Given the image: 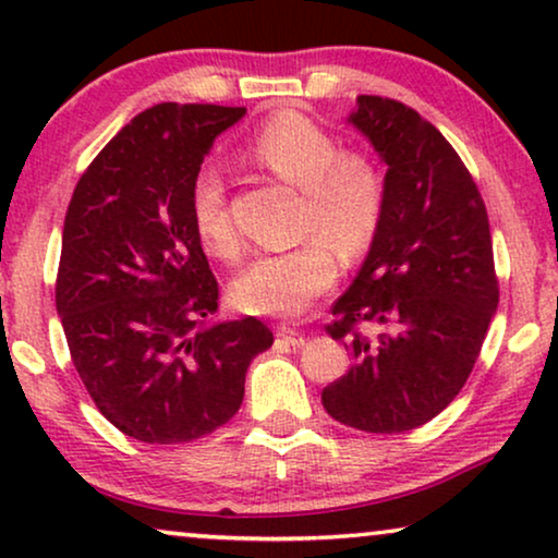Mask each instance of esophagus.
<instances>
[{"label": "esophagus", "mask_w": 558, "mask_h": 558, "mask_svg": "<svg viewBox=\"0 0 558 558\" xmlns=\"http://www.w3.org/2000/svg\"><path fill=\"white\" fill-rule=\"evenodd\" d=\"M277 338H281V340L289 342V345H294V348L304 345V335L300 330H294V327H289V325H279L277 327Z\"/></svg>", "instance_id": "obj_1"}]
</instances>
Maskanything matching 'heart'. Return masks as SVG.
<instances>
[{"mask_svg": "<svg viewBox=\"0 0 558 558\" xmlns=\"http://www.w3.org/2000/svg\"><path fill=\"white\" fill-rule=\"evenodd\" d=\"M246 155L274 178L302 190L300 246L256 256L231 284L243 312L269 317L302 315L338 279L327 242L345 258H357L376 239L384 218L386 187L378 167L296 111L271 117L251 136ZM190 220L213 256L235 258L241 239L228 213L226 180L216 165L197 167L190 182Z\"/></svg>", "mask_w": 558, "mask_h": 558, "instance_id": "1", "label": "heart"}]
</instances>
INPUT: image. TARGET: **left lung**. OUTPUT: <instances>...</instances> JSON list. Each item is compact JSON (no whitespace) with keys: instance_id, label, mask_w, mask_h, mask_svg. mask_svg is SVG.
Returning <instances> with one entry per match:
<instances>
[{"instance_id":"1","label":"left lung","mask_w":558,"mask_h":558,"mask_svg":"<svg viewBox=\"0 0 558 558\" xmlns=\"http://www.w3.org/2000/svg\"><path fill=\"white\" fill-rule=\"evenodd\" d=\"M386 165V205L368 256L335 302L332 340L353 365L323 391L340 424L401 434L432 422L470 378L498 310L480 190L441 132L393 98L357 96L348 117ZM357 324L380 326L376 339Z\"/></svg>"}]
</instances>
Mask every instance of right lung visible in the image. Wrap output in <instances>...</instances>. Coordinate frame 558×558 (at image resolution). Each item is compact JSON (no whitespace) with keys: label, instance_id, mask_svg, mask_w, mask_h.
Here are the masks:
<instances>
[{"label":"right lung","instance_id":"add662e5","mask_svg":"<svg viewBox=\"0 0 558 558\" xmlns=\"http://www.w3.org/2000/svg\"><path fill=\"white\" fill-rule=\"evenodd\" d=\"M243 106L157 104L83 172L63 226L56 307L98 411L147 445L231 422L246 371L274 335L213 323L218 281L190 220V182Z\"/></svg>","mask_w":558,"mask_h":558}]
</instances>
